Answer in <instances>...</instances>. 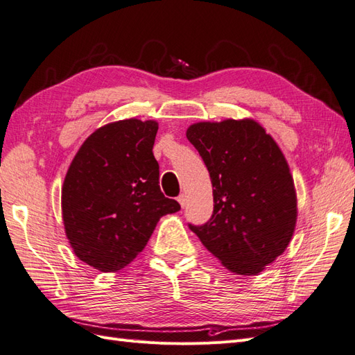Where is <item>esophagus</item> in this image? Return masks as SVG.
Masks as SVG:
<instances>
[{
    "instance_id": "esophagus-1",
    "label": "esophagus",
    "mask_w": 355,
    "mask_h": 355,
    "mask_svg": "<svg viewBox=\"0 0 355 355\" xmlns=\"http://www.w3.org/2000/svg\"><path fill=\"white\" fill-rule=\"evenodd\" d=\"M178 201H179V204L182 207H185L187 206V197L184 196V194H180L179 197H178Z\"/></svg>"
}]
</instances>
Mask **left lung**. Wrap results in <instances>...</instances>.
Segmentation results:
<instances>
[{"label":"left lung","mask_w":355,"mask_h":355,"mask_svg":"<svg viewBox=\"0 0 355 355\" xmlns=\"http://www.w3.org/2000/svg\"><path fill=\"white\" fill-rule=\"evenodd\" d=\"M187 137L209 170L214 202L210 220L189 230L227 270L257 275L283 254L296 227V189L282 149L252 118L196 123Z\"/></svg>","instance_id":"1"}]
</instances>
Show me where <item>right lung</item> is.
<instances>
[{
    "instance_id": "1",
    "label": "right lung",
    "mask_w": 355,
    "mask_h": 355,
    "mask_svg": "<svg viewBox=\"0 0 355 355\" xmlns=\"http://www.w3.org/2000/svg\"><path fill=\"white\" fill-rule=\"evenodd\" d=\"M158 123L137 118L99 127L75 154L62 187V218L75 256L102 272L141 253L161 216L180 210L158 185Z\"/></svg>"
}]
</instances>
